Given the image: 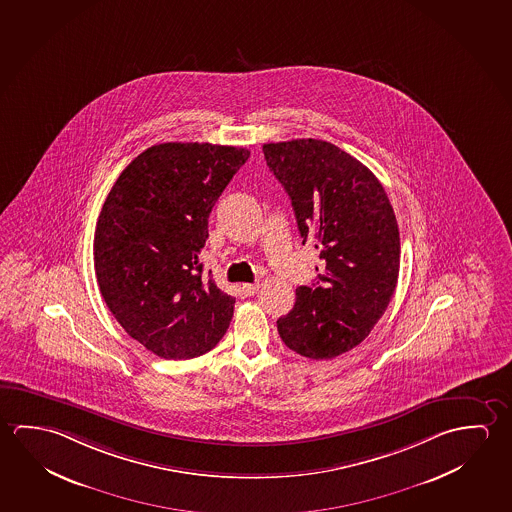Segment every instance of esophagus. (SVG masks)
Returning <instances> with one entry per match:
<instances>
[{
  "mask_svg": "<svg viewBox=\"0 0 512 512\" xmlns=\"http://www.w3.org/2000/svg\"><path fill=\"white\" fill-rule=\"evenodd\" d=\"M259 284H244L243 285V293L246 296H253V294L259 293Z\"/></svg>",
  "mask_w": 512,
  "mask_h": 512,
  "instance_id": "34e87169",
  "label": "esophagus"
}]
</instances>
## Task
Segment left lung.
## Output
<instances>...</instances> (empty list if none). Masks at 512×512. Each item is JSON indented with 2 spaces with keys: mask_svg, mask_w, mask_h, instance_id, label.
Returning <instances> with one entry per match:
<instances>
[{
  "mask_svg": "<svg viewBox=\"0 0 512 512\" xmlns=\"http://www.w3.org/2000/svg\"><path fill=\"white\" fill-rule=\"evenodd\" d=\"M262 151L291 198L303 244L325 262L316 284L296 289L278 334L303 357L334 359L361 344L391 302L400 271L393 207L377 176L336 144L294 139Z\"/></svg>",
  "mask_w": 512,
  "mask_h": 512,
  "instance_id": "left-lung-1",
  "label": "left lung"
}]
</instances>
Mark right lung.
<instances>
[{"instance_id": "obj_1", "label": "right lung", "mask_w": 512, "mask_h": 512, "mask_svg": "<svg viewBox=\"0 0 512 512\" xmlns=\"http://www.w3.org/2000/svg\"><path fill=\"white\" fill-rule=\"evenodd\" d=\"M246 148L155 144L112 185L94 234L101 296L126 334L162 359L210 352L234 316L200 262L209 214Z\"/></svg>"}]
</instances>
